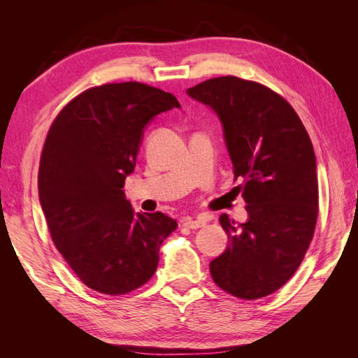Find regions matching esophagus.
<instances>
[{
    "instance_id": "1",
    "label": "esophagus",
    "mask_w": 358,
    "mask_h": 358,
    "mask_svg": "<svg viewBox=\"0 0 358 358\" xmlns=\"http://www.w3.org/2000/svg\"><path fill=\"white\" fill-rule=\"evenodd\" d=\"M208 223L206 217H196V218H185L183 226L189 227V229H199Z\"/></svg>"
}]
</instances>
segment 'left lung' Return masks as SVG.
<instances>
[{
    "mask_svg": "<svg viewBox=\"0 0 358 358\" xmlns=\"http://www.w3.org/2000/svg\"><path fill=\"white\" fill-rule=\"evenodd\" d=\"M186 92L217 113L248 210L241 224L220 215L229 243L210 262V275L238 299H262L294 275L314 237L318 181L313 143L292 106L258 83L220 77Z\"/></svg>",
    "mask_w": 358,
    "mask_h": 358,
    "instance_id": "1",
    "label": "left lung"
}]
</instances>
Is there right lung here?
Here are the masks:
<instances>
[{
  "label": "right lung",
  "instance_id": "right-lung-1",
  "mask_svg": "<svg viewBox=\"0 0 358 358\" xmlns=\"http://www.w3.org/2000/svg\"><path fill=\"white\" fill-rule=\"evenodd\" d=\"M173 108L178 100L162 89L113 83L73 98L45 136L38 173L43 214L59 254L94 291L121 295L143 286L177 229L163 212H134L123 191L146 127Z\"/></svg>",
  "mask_w": 358,
  "mask_h": 358
}]
</instances>
